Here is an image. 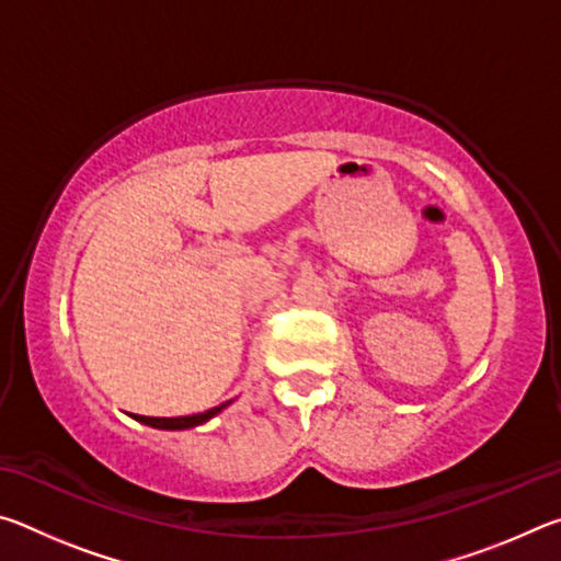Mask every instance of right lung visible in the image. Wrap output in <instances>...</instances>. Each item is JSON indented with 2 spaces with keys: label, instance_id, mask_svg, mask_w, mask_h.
I'll return each instance as SVG.
<instances>
[{
  "label": "right lung",
  "instance_id": "right-lung-1",
  "mask_svg": "<svg viewBox=\"0 0 561 561\" xmlns=\"http://www.w3.org/2000/svg\"><path fill=\"white\" fill-rule=\"evenodd\" d=\"M230 405V401L227 403H220L210 408V411L205 413H195V415H180V417H150V415H133L136 421L150 425V428H160V431H187V428H195V425H203L210 421V417H215L217 413L222 411V408Z\"/></svg>",
  "mask_w": 561,
  "mask_h": 561
}]
</instances>
